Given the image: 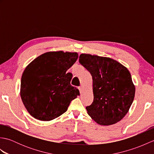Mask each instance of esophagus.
Listing matches in <instances>:
<instances>
[{"instance_id":"34e87169","label":"esophagus","mask_w":154,"mask_h":154,"mask_svg":"<svg viewBox=\"0 0 154 154\" xmlns=\"http://www.w3.org/2000/svg\"><path fill=\"white\" fill-rule=\"evenodd\" d=\"M79 91H80V93H82L83 91V86L79 87Z\"/></svg>"}]
</instances>
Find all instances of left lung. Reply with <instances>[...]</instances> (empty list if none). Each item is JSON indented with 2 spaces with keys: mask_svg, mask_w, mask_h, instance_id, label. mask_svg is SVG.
Segmentation results:
<instances>
[{
  "mask_svg": "<svg viewBox=\"0 0 154 154\" xmlns=\"http://www.w3.org/2000/svg\"><path fill=\"white\" fill-rule=\"evenodd\" d=\"M79 60L93 78L94 99L86 107L88 114L100 125L119 122L134 99L135 86L129 71L110 57L82 54Z\"/></svg>",
  "mask_w": 154,
  "mask_h": 154,
  "instance_id": "obj_1",
  "label": "left lung"
}]
</instances>
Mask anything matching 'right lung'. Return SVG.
Returning a JSON list of instances; mask_svg holds the SVG:
<instances>
[{"label": "right lung", "mask_w": 154, "mask_h": 154, "mask_svg": "<svg viewBox=\"0 0 154 154\" xmlns=\"http://www.w3.org/2000/svg\"><path fill=\"white\" fill-rule=\"evenodd\" d=\"M78 58L77 52L50 51L26 67L22 75L20 97L35 119L50 121L67 111L79 91L71 85L72 74L66 71Z\"/></svg>", "instance_id": "right-lung-1"}]
</instances>
